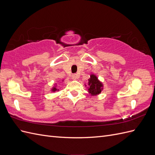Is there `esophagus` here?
<instances>
[{"mask_svg":"<svg viewBox=\"0 0 155 155\" xmlns=\"http://www.w3.org/2000/svg\"><path fill=\"white\" fill-rule=\"evenodd\" d=\"M72 78L74 79H78L79 78V75L78 74H73L72 75Z\"/></svg>","mask_w":155,"mask_h":155,"instance_id":"34e87169","label":"esophagus"}]
</instances>
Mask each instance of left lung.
<instances>
[{
  "mask_svg": "<svg viewBox=\"0 0 155 155\" xmlns=\"http://www.w3.org/2000/svg\"><path fill=\"white\" fill-rule=\"evenodd\" d=\"M88 85L90 86L88 88V92L93 96L99 94L101 92L102 83L94 75H91L90 79H88Z\"/></svg>",
  "mask_w": 155,
  "mask_h": 155,
  "instance_id": "1",
  "label": "left lung"
}]
</instances>
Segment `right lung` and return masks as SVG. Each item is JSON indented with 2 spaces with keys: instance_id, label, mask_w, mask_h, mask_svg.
Listing matches in <instances>:
<instances>
[{
  "instance_id": "add662e5",
  "label": "right lung",
  "mask_w": 155,
  "mask_h": 155,
  "mask_svg": "<svg viewBox=\"0 0 155 155\" xmlns=\"http://www.w3.org/2000/svg\"><path fill=\"white\" fill-rule=\"evenodd\" d=\"M58 91V89H57L55 87H54V88H52V91L55 92V91Z\"/></svg>"
}]
</instances>
